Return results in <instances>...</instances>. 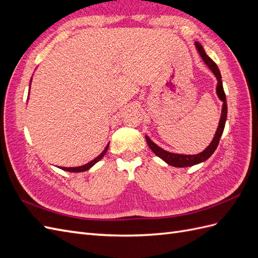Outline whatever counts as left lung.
<instances>
[{"mask_svg": "<svg viewBox=\"0 0 258 258\" xmlns=\"http://www.w3.org/2000/svg\"><path fill=\"white\" fill-rule=\"evenodd\" d=\"M195 46H196V48L200 54V57L202 58V60H204L205 63L208 66V68L211 70V71H212V73L216 77V80H217L216 93H217V97L220 98V100L223 101L222 114H221V119H220V122H218V127H217V130L215 132L212 142L209 144V146L206 148L205 151H202L201 153H199L197 155H183V154L170 153L168 151L163 150V148H161L157 144H155L150 138L145 136L146 142H147L148 146H150L151 150L154 152V154L157 155L158 157L161 158L163 161H166L168 165L172 166V167H176V168L191 167V166L198 165V163L204 162L207 159H209L211 157V155H212L216 150L218 142H220V139L223 135L226 119H227V103H226V96H225L224 88H223L222 75H221L220 70H218L215 62L206 53L204 47H202L199 42H195Z\"/></svg>", "mask_w": 258, "mask_h": 258, "instance_id": "8db88e82", "label": "left lung"}]
</instances>
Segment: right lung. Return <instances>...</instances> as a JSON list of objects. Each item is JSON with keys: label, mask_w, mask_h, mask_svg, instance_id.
<instances>
[{"label": "right lung", "mask_w": 258, "mask_h": 258, "mask_svg": "<svg viewBox=\"0 0 258 258\" xmlns=\"http://www.w3.org/2000/svg\"><path fill=\"white\" fill-rule=\"evenodd\" d=\"M31 82H32V80L30 81V86H31ZM30 92V91H29ZM110 144V143H108ZM108 144L105 146V148L103 150V152L101 153L98 157H96L95 159H92L91 161H89L88 163H86V165H84V166H81V167H71V168H68V167H60V169H62V170H64V171H69V172H84V171H87V170H89L92 166H95L96 163L103 157V156L105 155V153L107 152V148H108Z\"/></svg>", "instance_id": "1"}]
</instances>
